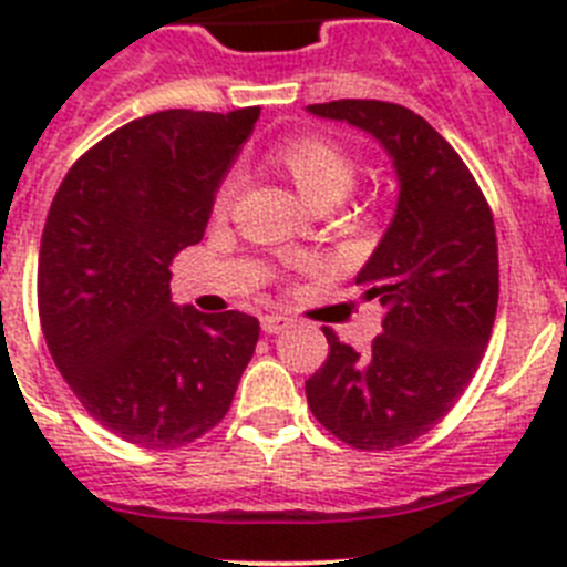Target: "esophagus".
<instances>
[{
  "mask_svg": "<svg viewBox=\"0 0 567 567\" xmlns=\"http://www.w3.org/2000/svg\"><path fill=\"white\" fill-rule=\"evenodd\" d=\"M292 320L287 315H278V312H269V315H260V329L267 334H278L289 327Z\"/></svg>",
  "mask_w": 567,
  "mask_h": 567,
  "instance_id": "obj_1",
  "label": "esophagus"
}]
</instances>
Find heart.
<instances>
[{"label":"heart","mask_w":567,"mask_h":567,"mask_svg":"<svg viewBox=\"0 0 567 567\" xmlns=\"http://www.w3.org/2000/svg\"><path fill=\"white\" fill-rule=\"evenodd\" d=\"M272 164L280 173L289 175V182L295 184L309 204L332 202L338 204L354 184V162L338 144L318 138V135H295L280 142L272 150ZM238 189V178L229 175L215 193V215H224L229 209Z\"/></svg>","instance_id":"heart-1"}]
</instances>
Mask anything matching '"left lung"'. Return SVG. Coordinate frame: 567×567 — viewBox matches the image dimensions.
Segmentation results:
<instances>
[{
	"instance_id": "1",
	"label": "left lung",
	"mask_w": 567,
	"mask_h": 567,
	"mask_svg": "<svg viewBox=\"0 0 567 567\" xmlns=\"http://www.w3.org/2000/svg\"><path fill=\"white\" fill-rule=\"evenodd\" d=\"M307 113L378 138L398 173L392 224L354 278L383 307V334L360 354L323 329L329 358L307 380L320 425L389 452L434 429L483 360L499 298L494 218L463 158L414 110L340 99Z\"/></svg>"
}]
</instances>
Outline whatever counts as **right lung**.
<instances>
[{
	"label": "right lung",
	"mask_w": 567,
	"mask_h": 567,
	"mask_svg": "<svg viewBox=\"0 0 567 567\" xmlns=\"http://www.w3.org/2000/svg\"><path fill=\"white\" fill-rule=\"evenodd\" d=\"M260 107L162 110L124 124L64 175L39 247L53 363L107 432L178 449L221 423L258 318L175 307L169 264L204 238L215 193Z\"/></svg>",
	"instance_id": "obj_1"
}]
</instances>
